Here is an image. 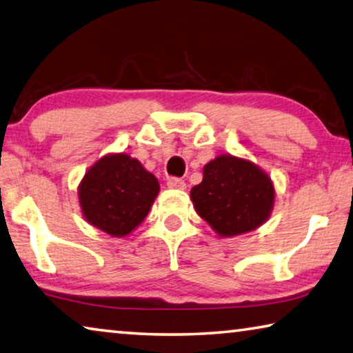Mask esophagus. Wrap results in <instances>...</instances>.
<instances>
[{
  "label": "esophagus",
  "instance_id": "34e87169",
  "mask_svg": "<svg viewBox=\"0 0 353 353\" xmlns=\"http://www.w3.org/2000/svg\"><path fill=\"white\" fill-rule=\"evenodd\" d=\"M167 186L172 189H184L186 188V183H184V180H181V178L170 176L169 180H167Z\"/></svg>",
  "mask_w": 353,
  "mask_h": 353
}]
</instances>
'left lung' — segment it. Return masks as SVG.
<instances>
[{"label": "left lung", "instance_id": "8db88e82", "mask_svg": "<svg viewBox=\"0 0 353 353\" xmlns=\"http://www.w3.org/2000/svg\"><path fill=\"white\" fill-rule=\"evenodd\" d=\"M195 211L221 236L247 233L270 216L275 190L250 161L221 154L203 167V181L190 190Z\"/></svg>", "mask_w": 353, "mask_h": 353}]
</instances>
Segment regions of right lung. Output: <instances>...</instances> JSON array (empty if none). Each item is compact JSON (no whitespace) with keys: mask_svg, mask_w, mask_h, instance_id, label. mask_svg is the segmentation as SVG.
<instances>
[{"mask_svg":"<svg viewBox=\"0 0 353 353\" xmlns=\"http://www.w3.org/2000/svg\"><path fill=\"white\" fill-rule=\"evenodd\" d=\"M159 183L128 154H108L85 172L78 195L90 225L122 238L147 217Z\"/></svg>","mask_w":353,"mask_h":353,"instance_id":"add662e5","label":"right lung"}]
</instances>
